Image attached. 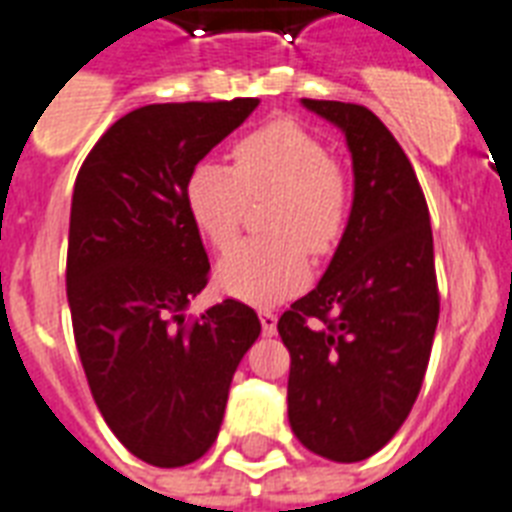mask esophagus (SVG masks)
<instances>
[{
  "mask_svg": "<svg viewBox=\"0 0 512 512\" xmlns=\"http://www.w3.org/2000/svg\"><path fill=\"white\" fill-rule=\"evenodd\" d=\"M259 320H261V331L267 336H272L277 331V315L275 310H269V307H261L259 310Z\"/></svg>",
  "mask_w": 512,
  "mask_h": 512,
  "instance_id": "1",
  "label": "esophagus"
}]
</instances>
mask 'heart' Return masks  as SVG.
Returning <instances> with one entry per match:
<instances>
[{
    "label": "heart",
    "mask_w": 512,
    "mask_h": 512,
    "mask_svg": "<svg viewBox=\"0 0 512 512\" xmlns=\"http://www.w3.org/2000/svg\"><path fill=\"white\" fill-rule=\"evenodd\" d=\"M272 194L267 237L237 243L219 261V285L245 301H275L299 291L315 256L334 251L347 224V181L326 144L293 120H272L232 146V168L197 162L184 184L186 211L213 248H229L248 200Z\"/></svg>",
    "instance_id": "1"
}]
</instances>
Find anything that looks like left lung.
Instances as JSON below:
<instances>
[{
    "instance_id": "obj_1",
    "label": "left lung",
    "mask_w": 512,
    "mask_h": 512,
    "mask_svg": "<svg viewBox=\"0 0 512 512\" xmlns=\"http://www.w3.org/2000/svg\"><path fill=\"white\" fill-rule=\"evenodd\" d=\"M301 104L344 130L355 200L326 275L277 320L291 352L288 422L320 457L360 462L422 390L441 312L433 229L417 173L371 109Z\"/></svg>"
}]
</instances>
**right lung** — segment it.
I'll use <instances>...</instances> for the list:
<instances>
[{"label": "right lung", "mask_w": 512, "mask_h": 512, "mask_svg": "<svg viewBox=\"0 0 512 512\" xmlns=\"http://www.w3.org/2000/svg\"><path fill=\"white\" fill-rule=\"evenodd\" d=\"M256 106H141L98 138L77 173L66 256L74 342L101 417L146 465L181 467L211 449L232 376L261 334L237 299L184 318L211 275L186 176Z\"/></svg>", "instance_id": "right-lung-1"}]
</instances>
